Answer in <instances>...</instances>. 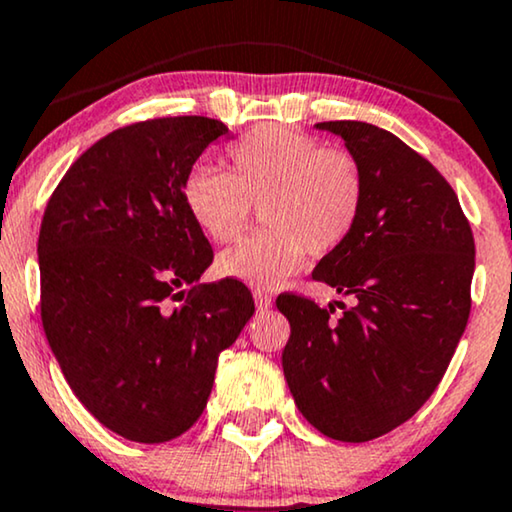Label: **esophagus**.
I'll return each instance as SVG.
<instances>
[{"mask_svg": "<svg viewBox=\"0 0 512 512\" xmlns=\"http://www.w3.org/2000/svg\"><path fill=\"white\" fill-rule=\"evenodd\" d=\"M252 297H255L257 311H267L271 306V295H267L264 290H255V292H252Z\"/></svg>", "mask_w": 512, "mask_h": 512, "instance_id": "esophagus-1", "label": "esophagus"}]
</instances>
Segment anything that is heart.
I'll use <instances>...</instances> for the list:
<instances>
[{
  "label": "heart",
  "mask_w": 512,
  "mask_h": 512,
  "mask_svg": "<svg viewBox=\"0 0 512 512\" xmlns=\"http://www.w3.org/2000/svg\"><path fill=\"white\" fill-rule=\"evenodd\" d=\"M231 173L199 163L182 185L187 213L206 236H241L252 206L262 231L217 257V274L252 288H278L311 255L346 243L363 215L365 177L351 154L325 149L309 135L264 126L229 147Z\"/></svg>",
  "instance_id": "1"
}]
</instances>
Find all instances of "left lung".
I'll use <instances>...</instances> for the list:
<instances>
[{
    "mask_svg": "<svg viewBox=\"0 0 512 512\" xmlns=\"http://www.w3.org/2000/svg\"><path fill=\"white\" fill-rule=\"evenodd\" d=\"M363 170V215L327 252L313 281L351 295L335 306L281 295L288 318L283 374L295 405L332 440L367 442L405 424L431 398L466 330L473 231L447 180L393 133L323 121Z\"/></svg>",
    "mask_w": 512,
    "mask_h": 512,
    "instance_id": "1",
    "label": "left lung"
}]
</instances>
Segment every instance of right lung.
<instances>
[{
  "label": "right lung",
  "instance_id": "obj_1",
  "mask_svg": "<svg viewBox=\"0 0 512 512\" xmlns=\"http://www.w3.org/2000/svg\"><path fill=\"white\" fill-rule=\"evenodd\" d=\"M222 135L229 128L208 117L119 128L72 163L46 206V339L81 405L126 440L156 445L192 428L220 353L255 313L241 281L196 288L213 248L182 185Z\"/></svg>",
  "mask_w": 512,
  "mask_h": 512
}]
</instances>
